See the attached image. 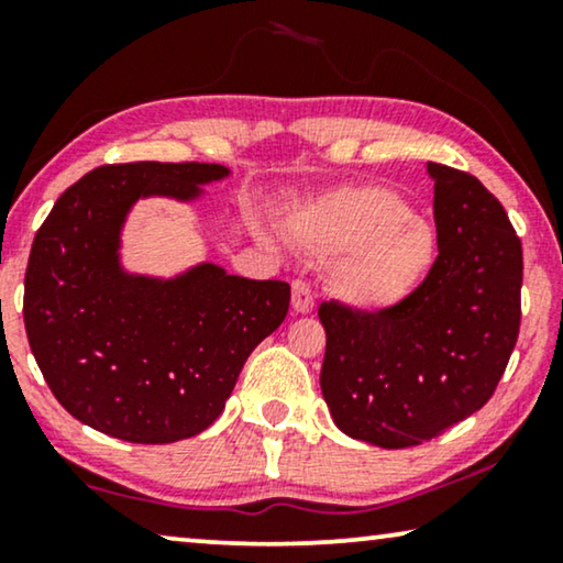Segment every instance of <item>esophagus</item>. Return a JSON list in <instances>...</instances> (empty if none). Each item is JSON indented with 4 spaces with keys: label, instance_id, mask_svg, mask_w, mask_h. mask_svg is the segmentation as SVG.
<instances>
[{
    "label": "esophagus",
    "instance_id": "obj_1",
    "mask_svg": "<svg viewBox=\"0 0 563 563\" xmlns=\"http://www.w3.org/2000/svg\"><path fill=\"white\" fill-rule=\"evenodd\" d=\"M291 307H295V312H310L314 307V295L310 289V284L302 282V279H295L291 282Z\"/></svg>",
    "mask_w": 563,
    "mask_h": 563
}]
</instances>
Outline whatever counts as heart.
Returning a JSON list of instances; mask_svg holds the SVG:
<instances>
[{
  "mask_svg": "<svg viewBox=\"0 0 563 563\" xmlns=\"http://www.w3.org/2000/svg\"><path fill=\"white\" fill-rule=\"evenodd\" d=\"M289 238L314 256H335L330 289L361 310L410 297L435 261V233L387 187H345L295 207Z\"/></svg>",
  "mask_w": 563,
  "mask_h": 563,
  "instance_id": "heart-1",
  "label": "heart"
}]
</instances>
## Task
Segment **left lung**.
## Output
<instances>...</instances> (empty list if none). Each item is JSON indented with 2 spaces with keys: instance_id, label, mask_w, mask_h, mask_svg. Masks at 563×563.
Listing matches in <instances>:
<instances>
[{
  "instance_id": "1",
  "label": "left lung",
  "mask_w": 563,
  "mask_h": 563,
  "mask_svg": "<svg viewBox=\"0 0 563 563\" xmlns=\"http://www.w3.org/2000/svg\"><path fill=\"white\" fill-rule=\"evenodd\" d=\"M438 256L418 289L387 310L320 305V387L345 435L410 449L495 395L520 333L522 245L505 207L476 179L428 164Z\"/></svg>"
}]
</instances>
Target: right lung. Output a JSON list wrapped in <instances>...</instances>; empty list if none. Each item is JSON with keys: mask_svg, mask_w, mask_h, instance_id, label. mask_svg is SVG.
I'll use <instances>...</instances> for the list:
<instances>
[{"mask_svg": "<svg viewBox=\"0 0 563 563\" xmlns=\"http://www.w3.org/2000/svg\"><path fill=\"white\" fill-rule=\"evenodd\" d=\"M220 164H107L71 184L37 228L25 272L30 351L76 420L120 441L174 443L210 428L251 351L282 325L287 282L202 264L176 279L120 268L135 199H195Z\"/></svg>", "mask_w": 563, "mask_h": 563, "instance_id": "obj_1", "label": "right lung"}]
</instances>
